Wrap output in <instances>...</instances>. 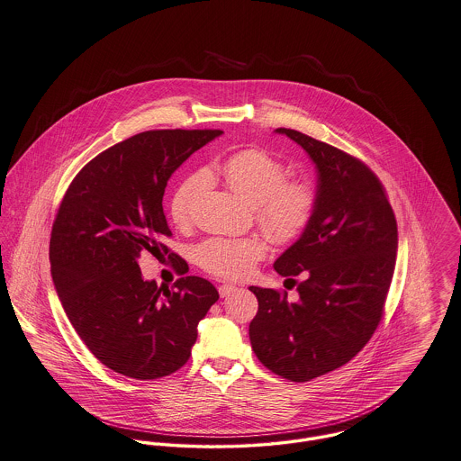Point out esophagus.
Segmentation results:
<instances>
[{"label": "esophagus", "instance_id": "obj_1", "mask_svg": "<svg viewBox=\"0 0 461 461\" xmlns=\"http://www.w3.org/2000/svg\"><path fill=\"white\" fill-rule=\"evenodd\" d=\"M236 291H238V287L230 285V284H223V285L218 287V293H220L221 297H227V295H230V294H234Z\"/></svg>", "mask_w": 461, "mask_h": 461}]
</instances>
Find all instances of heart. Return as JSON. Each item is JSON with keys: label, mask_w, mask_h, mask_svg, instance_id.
Listing matches in <instances>:
<instances>
[{"label": "heart", "mask_w": 461, "mask_h": 461, "mask_svg": "<svg viewBox=\"0 0 461 461\" xmlns=\"http://www.w3.org/2000/svg\"><path fill=\"white\" fill-rule=\"evenodd\" d=\"M230 190L253 204L258 225L275 243L299 240L310 227L317 210V190L310 181L287 179V167L262 149H243L210 168ZM206 177L197 172L186 177L170 199V218L185 229L192 221V206L204 190ZM267 253L262 234L245 238H211L195 249L197 266L221 280L249 276Z\"/></svg>", "instance_id": "1"}]
</instances>
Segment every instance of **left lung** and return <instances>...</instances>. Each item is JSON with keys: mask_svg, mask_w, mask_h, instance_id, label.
Here are the masks:
<instances>
[{"mask_svg": "<svg viewBox=\"0 0 461 461\" xmlns=\"http://www.w3.org/2000/svg\"><path fill=\"white\" fill-rule=\"evenodd\" d=\"M276 131L313 160L317 210L306 232L275 262V271L297 285V301L285 291L250 287L258 301L251 348L273 374L308 382L348 363L375 333L394 273L398 227L366 164L297 130Z\"/></svg>", "mask_w": 461, "mask_h": 461, "instance_id": "1", "label": "left lung"}]
</instances>
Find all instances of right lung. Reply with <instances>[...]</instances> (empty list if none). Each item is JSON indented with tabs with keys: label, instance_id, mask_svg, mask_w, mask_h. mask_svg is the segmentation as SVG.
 <instances>
[{
	"label": "right lung",
	"instance_id": "right-lung-1",
	"mask_svg": "<svg viewBox=\"0 0 461 461\" xmlns=\"http://www.w3.org/2000/svg\"><path fill=\"white\" fill-rule=\"evenodd\" d=\"M221 130H149L102 151L70 183L50 232V275L68 321L107 368L137 380L179 370L218 301L208 280L172 289L142 278L144 251L167 253L168 177Z\"/></svg>",
	"mask_w": 461,
	"mask_h": 461
}]
</instances>
